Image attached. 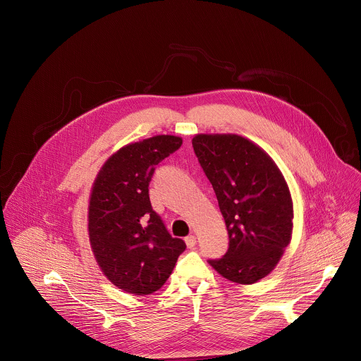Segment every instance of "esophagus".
<instances>
[{
	"instance_id": "obj_1",
	"label": "esophagus",
	"mask_w": 361,
	"mask_h": 361,
	"mask_svg": "<svg viewBox=\"0 0 361 361\" xmlns=\"http://www.w3.org/2000/svg\"><path fill=\"white\" fill-rule=\"evenodd\" d=\"M185 244L188 248H194L197 245V237L195 235H188L185 237Z\"/></svg>"
}]
</instances>
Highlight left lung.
<instances>
[{
  "mask_svg": "<svg viewBox=\"0 0 361 361\" xmlns=\"http://www.w3.org/2000/svg\"><path fill=\"white\" fill-rule=\"evenodd\" d=\"M192 148L228 231V250L209 260L224 279L252 284L280 262L293 233L288 185L269 154L237 134H197Z\"/></svg>",
  "mask_w": 361,
  "mask_h": 361,
  "instance_id": "obj_1",
  "label": "left lung"
}]
</instances>
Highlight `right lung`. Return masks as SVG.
I'll return each mask as SVG.
<instances>
[{
  "label": "right lung",
  "mask_w": 361,
  "mask_h": 361,
  "mask_svg": "<svg viewBox=\"0 0 361 361\" xmlns=\"http://www.w3.org/2000/svg\"><path fill=\"white\" fill-rule=\"evenodd\" d=\"M183 140L156 135L127 144L101 167L88 205V237L95 260L118 288L135 295L157 291L185 250L152 210L148 185L156 166Z\"/></svg>",
  "instance_id": "obj_1"
}]
</instances>
